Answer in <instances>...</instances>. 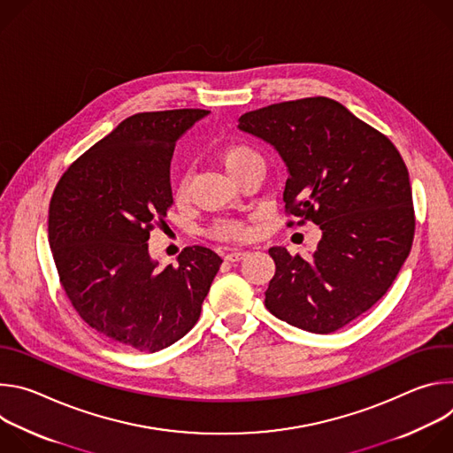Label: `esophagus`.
<instances>
[{
  "instance_id": "34e87169",
  "label": "esophagus",
  "mask_w": 453,
  "mask_h": 453,
  "mask_svg": "<svg viewBox=\"0 0 453 453\" xmlns=\"http://www.w3.org/2000/svg\"><path fill=\"white\" fill-rule=\"evenodd\" d=\"M245 256H247V252H245V250H233V252H227V254H226V262L234 264V262L243 260Z\"/></svg>"
}]
</instances>
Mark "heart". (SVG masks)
<instances>
[{
	"mask_svg": "<svg viewBox=\"0 0 453 453\" xmlns=\"http://www.w3.org/2000/svg\"><path fill=\"white\" fill-rule=\"evenodd\" d=\"M252 157H257L256 152H254L252 149L245 147V145H236V143H233V145H227V147L222 150V163H224L226 170H227L229 173L236 172L242 165H245V163H247L249 159H252ZM184 191H186V186L180 184V186H179V191H177L179 197L184 196ZM213 233H215V236H219V238H226V240H242V238H245V236L250 233V229H249L243 222H238V220H224V222H219V224L215 226Z\"/></svg>",
	"mask_w": 453,
	"mask_h": 453,
	"instance_id": "1",
	"label": "heart"
}]
</instances>
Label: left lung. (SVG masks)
Wrapping results in <instances>:
<instances>
[{
	"label": "left lung",
	"instance_id": "1",
	"mask_svg": "<svg viewBox=\"0 0 453 453\" xmlns=\"http://www.w3.org/2000/svg\"><path fill=\"white\" fill-rule=\"evenodd\" d=\"M238 128L274 147L288 172L287 211L322 233L306 260L269 249L276 274L265 306L311 334L349 325L389 290L412 247V189L400 152L326 96L245 112Z\"/></svg>",
	"mask_w": 453,
	"mask_h": 453
}]
</instances>
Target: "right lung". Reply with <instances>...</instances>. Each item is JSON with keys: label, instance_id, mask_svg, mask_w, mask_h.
Instances as JSON below:
<instances>
[{"label": "right lung", "instance_id": "right-lung-1", "mask_svg": "<svg viewBox=\"0 0 453 453\" xmlns=\"http://www.w3.org/2000/svg\"><path fill=\"white\" fill-rule=\"evenodd\" d=\"M204 109L138 112L123 119L64 173L48 213V240L64 292L105 339L154 353L199 320L222 257L186 247L177 265L149 252L154 224L173 204L170 161Z\"/></svg>", "mask_w": 453, "mask_h": 453}]
</instances>
